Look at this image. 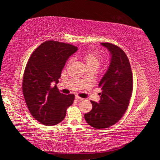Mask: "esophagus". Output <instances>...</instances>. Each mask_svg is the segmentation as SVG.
<instances>
[{
    "instance_id": "34e87169",
    "label": "esophagus",
    "mask_w": 160,
    "mask_h": 160,
    "mask_svg": "<svg viewBox=\"0 0 160 160\" xmlns=\"http://www.w3.org/2000/svg\"><path fill=\"white\" fill-rule=\"evenodd\" d=\"M75 99L77 100V101H78V102H80V101H82V100H83V99L82 98H81V97H78V96H75Z\"/></svg>"
}]
</instances>
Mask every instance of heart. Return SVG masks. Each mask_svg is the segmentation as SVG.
<instances>
[{
    "label": "heart",
    "mask_w": 160,
    "mask_h": 160,
    "mask_svg": "<svg viewBox=\"0 0 160 160\" xmlns=\"http://www.w3.org/2000/svg\"><path fill=\"white\" fill-rule=\"evenodd\" d=\"M82 57L83 60L85 61L88 68H98L102 61L101 55L94 51H87L82 54Z\"/></svg>",
    "instance_id": "obj_1"
}]
</instances>
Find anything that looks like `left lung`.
Masks as SVG:
<instances>
[{
    "label": "left lung",
    "mask_w": 160,
    "mask_h": 160,
    "mask_svg": "<svg viewBox=\"0 0 160 160\" xmlns=\"http://www.w3.org/2000/svg\"><path fill=\"white\" fill-rule=\"evenodd\" d=\"M101 45L109 51V66L99 83L102 90L99 103L91 101L92 109L85 114L87 123L97 129L108 128L120 120L128 109L132 91L131 68L125 52L110 43Z\"/></svg>",
    "instance_id": "1"
}]
</instances>
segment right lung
<instances>
[{
  "mask_svg": "<svg viewBox=\"0 0 160 160\" xmlns=\"http://www.w3.org/2000/svg\"><path fill=\"white\" fill-rule=\"evenodd\" d=\"M78 51L75 46L47 41L37 47L27 64L22 80V92L32 116L46 126H53L63 120L67 108L75 95L62 94L57 87L68 59Z\"/></svg>",
  "mask_w": 160,
  "mask_h": 160,
  "instance_id": "obj_1",
  "label": "right lung"
}]
</instances>
